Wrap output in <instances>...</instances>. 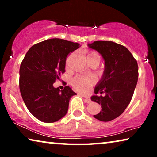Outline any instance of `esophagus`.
Segmentation results:
<instances>
[{
	"label": "esophagus",
	"mask_w": 157,
	"mask_h": 157,
	"mask_svg": "<svg viewBox=\"0 0 157 157\" xmlns=\"http://www.w3.org/2000/svg\"><path fill=\"white\" fill-rule=\"evenodd\" d=\"M83 97L85 98V101H86V102L88 103V104H89V103H91V99H90V98H89V97H86V96H83Z\"/></svg>",
	"instance_id": "34e87169"
}]
</instances>
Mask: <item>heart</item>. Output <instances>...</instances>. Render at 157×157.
<instances>
[{"label":"heart","instance_id":"heart-1","mask_svg":"<svg viewBox=\"0 0 157 157\" xmlns=\"http://www.w3.org/2000/svg\"><path fill=\"white\" fill-rule=\"evenodd\" d=\"M87 60L96 59L100 62L101 56L96 51H89L86 53ZM71 84L77 91L82 94H87L90 91L91 87L96 82L94 77H84L82 76H76L71 81Z\"/></svg>","mask_w":157,"mask_h":157}]
</instances>
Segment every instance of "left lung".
<instances>
[{
	"label": "left lung",
	"instance_id": "obj_1",
	"mask_svg": "<svg viewBox=\"0 0 157 157\" xmlns=\"http://www.w3.org/2000/svg\"><path fill=\"white\" fill-rule=\"evenodd\" d=\"M98 51L104 61V71L94 89L92 101L101 105V109L94 117L109 121L119 117L129 104L138 81V64L125 46L113 41H94L88 44ZM103 93L105 96H97Z\"/></svg>",
	"mask_w": 157,
	"mask_h": 157
}]
</instances>
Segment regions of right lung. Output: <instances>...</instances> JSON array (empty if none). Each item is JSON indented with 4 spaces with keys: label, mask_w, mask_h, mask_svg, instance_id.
<instances>
[{
    "label": "right lung",
    "mask_w": 157,
    "mask_h": 157,
    "mask_svg": "<svg viewBox=\"0 0 157 157\" xmlns=\"http://www.w3.org/2000/svg\"><path fill=\"white\" fill-rule=\"evenodd\" d=\"M79 44L51 38L33 45L28 51L20 67L19 88L27 109L40 121L53 123L66 114L71 96L69 86L63 90L53 83L65 71L68 54Z\"/></svg>",
    "instance_id": "right-lung-1"
}]
</instances>
